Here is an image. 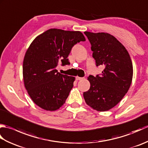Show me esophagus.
Segmentation results:
<instances>
[{
  "instance_id": "obj_1",
  "label": "esophagus",
  "mask_w": 148,
  "mask_h": 148,
  "mask_svg": "<svg viewBox=\"0 0 148 148\" xmlns=\"http://www.w3.org/2000/svg\"><path fill=\"white\" fill-rule=\"evenodd\" d=\"M76 80H82L83 79V77H79V76H76Z\"/></svg>"
}]
</instances>
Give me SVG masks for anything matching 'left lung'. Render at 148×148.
Here are the masks:
<instances>
[{
    "mask_svg": "<svg viewBox=\"0 0 148 148\" xmlns=\"http://www.w3.org/2000/svg\"><path fill=\"white\" fill-rule=\"evenodd\" d=\"M91 44L96 65L105 69L101 75H90L89 90L83 93L88 106L98 111H106L117 105L129 90L133 65L125 46L111 34L84 32Z\"/></svg>",
    "mask_w": 148,
    "mask_h": 148,
    "instance_id": "8db88e82",
    "label": "left lung"
}]
</instances>
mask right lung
Returning <instances> with one entry per match:
<instances>
[{
	"label": "right lung",
	"mask_w": 148,
	"mask_h": 148,
	"mask_svg": "<svg viewBox=\"0 0 148 148\" xmlns=\"http://www.w3.org/2000/svg\"><path fill=\"white\" fill-rule=\"evenodd\" d=\"M79 31L51 29L40 34L30 44L25 55L23 77L25 87L37 106L56 111L65 103L73 87L75 77L56 69L58 62L69 65L72 48L85 41Z\"/></svg>",
	"instance_id": "obj_1"
}]
</instances>
